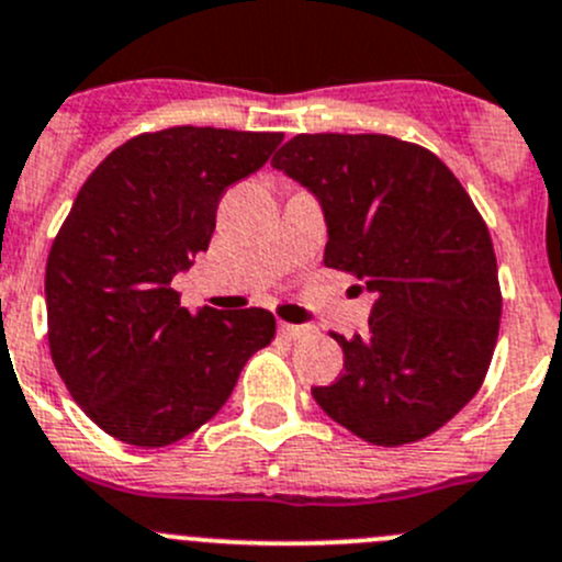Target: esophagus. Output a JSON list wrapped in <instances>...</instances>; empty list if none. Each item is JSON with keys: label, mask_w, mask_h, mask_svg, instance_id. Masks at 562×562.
Returning <instances> with one entry per match:
<instances>
[{"label": "esophagus", "mask_w": 562, "mask_h": 562, "mask_svg": "<svg viewBox=\"0 0 562 562\" xmlns=\"http://www.w3.org/2000/svg\"><path fill=\"white\" fill-rule=\"evenodd\" d=\"M313 326H293V324H280V335L288 340H304V337L313 335Z\"/></svg>", "instance_id": "34e87169"}]
</instances>
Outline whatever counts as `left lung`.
<instances>
[{
	"label": "left lung",
	"mask_w": 562,
	"mask_h": 562,
	"mask_svg": "<svg viewBox=\"0 0 562 562\" xmlns=\"http://www.w3.org/2000/svg\"><path fill=\"white\" fill-rule=\"evenodd\" d=\"M324 209V266L375 293L313 397L381 448L419 442L481 390L503 315L488 227L439 156L386 134H299L271 159Z\"/></svg>",
	"instance_id": "obj_1"
}]
</instances>
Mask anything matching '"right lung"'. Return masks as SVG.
Masks as SVG:
<instances>
[{"instance_id": "add662e5", "label": "right lung", "mask_w": 562, "mask_h": 562, "mask_svg": "<svg viewBox=\"0 0 562 562\" xmlns=\"http://www.w3.org/2000/svg\"><path fill=\"white\" fill-rule=\"evenodd\" d=\"M277 131L176 125L114 148L79 189L46 263L48 348L81 412L109 437L167 448L209 423L269 310L189 313L172 277L209 249L222 194L269 161Z\"/></svg>"}]
</instances>
